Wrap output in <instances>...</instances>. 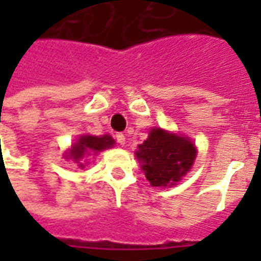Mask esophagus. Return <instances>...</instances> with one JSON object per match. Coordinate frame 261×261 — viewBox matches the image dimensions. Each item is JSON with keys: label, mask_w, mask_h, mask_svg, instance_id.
<instances>
[{"label": "esophagus", "mask_w": 261, "mask_h": 261, "mask_svg": "<svg viewBox=\"0 0 261 261\" xmlns=\"http://www.w3.org/2000/svg\"><path fill=\"white\" fill-rule=\"evenodd\" d=\"M116 140H117V142H119L120 145H124L125 144V137H124V134H121V133L116 134Z\"/></svg>", "instance_id": "esophagus-1"}]
</instances>
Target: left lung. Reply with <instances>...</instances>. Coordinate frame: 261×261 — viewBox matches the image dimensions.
Instances as JSON below:
<instances>
[{"instance_id": "obj_1", "label": "left lung", "mask_w": 261, "mask_h": 261, "mask_svg": "<svg viewBox=\"0 0 261 261\" xmlns=\"http://www.w3.org/2000/svg\"><path fill=\"white\" fill-rule=\"evenodd\" d=\"M136 156L151 186L172 187L192 169L197 149L187 137L155 127L138 145Z\"/></svg>"}]
</instances>
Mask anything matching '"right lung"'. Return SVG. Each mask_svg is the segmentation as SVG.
Returning a JSON list of instances; mask_svg holds the SVG:
<instances>
[{
  "mask_svg": "<svg viewBox=\"0 0 261 261\" xmlns=\"http://www.w3.org/2000/svg\"><path fill=\"white\" fill-rule=\"evenodd\" d=\"M114 145V140L110 136H81L76 141L72 144V147L67 152L65 159H71L75 164H78L80 168H84L86 165L85 156L91 153H97L108 149Z\"/></svg>",
  "mask_w": 261,
  "mask_h": 261,
  "instance_id": "add662e5",
  "label": "right lung"
}]
</instances>
